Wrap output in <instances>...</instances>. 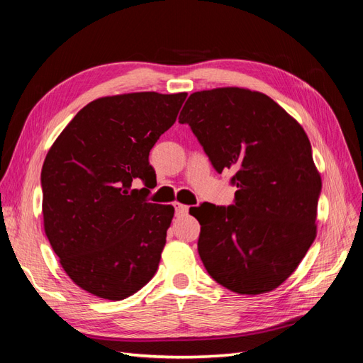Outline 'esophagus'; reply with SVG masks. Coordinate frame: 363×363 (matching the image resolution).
Segmentation results:
<instances>
[{
    "instance_id": "1",
    "label": "esophagus",
    "mask_w": 363,
    "mask_h": 363,
    "mask_svg": "<svg viewBox=\"0 0 363 363\" xmlns=\"http://www.w3.org/2000/svg\"><path fill=\"white\" fill-rule=\"evenodd\" d=\"M174 208H175V215H177V216H183V215H186V213L189 212V207L188 206H184V204L177 203V201L174 203Z\"/></svg>"
}]
</instances>
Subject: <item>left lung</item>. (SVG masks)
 <instances>
[{
	"label": "left lung",
	"instance_id": "obj_1",
	"mask_svg": "<svg viewBox=\"0 0 363 363\" xmlns=\"http://www.w3.org/2000/svg\"><path fill=\"white\" fill-rule=\"evenodd\" d=\"M179 123L191 125L219 174L235 172V204L194 213L207 272L242 295L279 288L316 238L321 175L306 131L268 95L245 87L191 94Z\"/></svg>",
	"mask_w": 363,
	"mask_h": 363
}]
</instances>
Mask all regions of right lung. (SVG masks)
<instances>
[{
    "mask_svg": "<svg viewBox=\"0 0 363 363\" xmlns=\"http://www.w3.org/2000/svg\"><path fill=\"white\" fill-rule=\"evenodd\" d=\"M188 94L96 98L54 140L42 167L43 230L68 277L98 298L124 300L155 276L172 206L145 201L150 150ZM138 179L147 189L131 190Z\"/></svg>",
    "mask_w": 363,
    "mask_h": 363,
    "instance_id": "obj_1",
    "label": "right lung"
}]
</instances>
